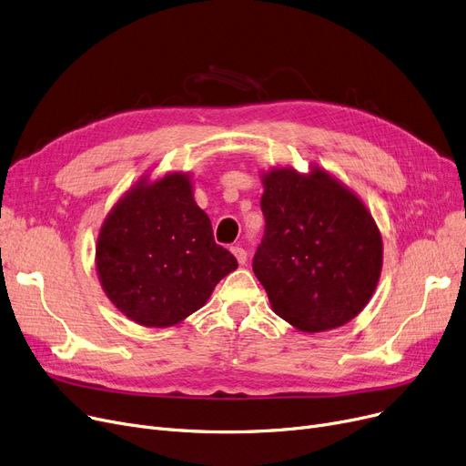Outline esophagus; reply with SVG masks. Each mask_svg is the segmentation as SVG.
I'll return each instance as SVG.
<instances>
[{
  "label": "esophagus",
  "mask_w": 466,
  "mask_h": 466,
  "mask_svg": "<svg viewBox=\"0 0 466 466\" xmlns=\"http://www.w3.org/2000/svg\"><path fill=\"white\" fill-rule=\"evenodd\" d=\"M232 253H234V257L238 258L239 265H246V262H248V251H246L244 248H241V246H234V248H232Z\"/></svg>",
  "instance_id": "obj_1"
}]
</instances>
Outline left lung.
<instances>
[{
  "instance_id": "obj_1",
  "label": "left lung",
  "mask_w": 466,
  "mask_h": 466,
  "mask_svg": "<svg viewBox=\"0 0 466 466\" xmlns=\"http://www.w3.org/2000/svg\"><path fill=\"white\" fill-rule=\"evenodd\" d=\"M267 230L253 272L272 310L302 333L345 326L373 297L382 239L361 198L318 164L260 173Z\"/></svg>"
}]
</instances>
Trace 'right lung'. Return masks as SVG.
I'll list each match as a JSON object with an SVG mask.
<instances>
[{"label": "right lung", "mask_w": 466, "mask_h": 466, "mask_svg": "<svg viewBox=\"0 0 466 466\" xmlns=\"http://www.w3.org/2000/svg\"><path fill=\"white\" fill-rule=\"evenodd\" d=\"M150 177H140L108 211L95 267L105 295L126 318L145 328H173L206 305L238 260L215 244L190 173Z\"/></svg>", "instance_id": "obj_1"}]
</instances>
